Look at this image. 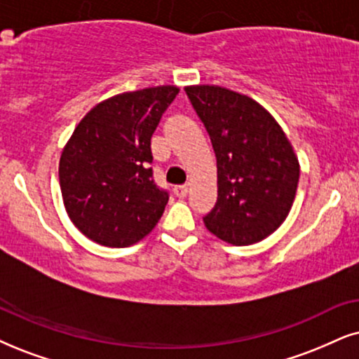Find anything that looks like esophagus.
<instances>
[{"instance_id": "esophagus-1", "label": "esophagus", "mask_w": 359, "mask_h": 359, "mask_svg": "<svg viewBox=\"0 0 359 359\" xmlns=\"http://www.w3.org/2000/svg\"><path fill=\"white\" fill-rule=\"evenodd\" d=\"M187 192H189L187 185H175V187H174V194H175L179 198H184L185 195H187Z\"/></svg>"}]
</instances>
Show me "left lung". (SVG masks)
I'll list each match as a JSON object with an SVG mask.
<instances>
[{"instance_id": "obj_1", "label": "left lung", "mask_w": 359, "mask_h": 359, "mask_svg": "<svg viewBox=\"0 0 359 359\" xmlns=\"http://www.w3.org/2000/svg\"><path fill=\"white\" fill-rule=\"evenodd\" d=\"M185 93L217 157L219 194L203 224L232 245L260 242L283 224L297 194L300 165L287 135L250 97L219 86Z\"/></svg>"}]
</instances>
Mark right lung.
<instances>
[{
	"mask_svg": "<svg viewBox=\"0 0 359 359\" xmlns=\"http://www.w3.org/2000/svg\"><path fill=\"white\" fill-rule=\"evenodd\" d=\"M179 89L158 86L97 104L79 122L59 162L67 215L86 237L129 247L157 225L169 192L154 180L151 137Z\"/></svg>",
	"mask_w": 359,
	"mask_h": 359,
	"instance_id": "right-lung-1",
	"label": "right lung"
}]
</instances>
